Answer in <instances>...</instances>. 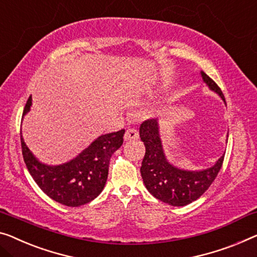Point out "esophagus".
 <instances>
[{"label":"esophagus","mask_w":257,"mask_h":257,"mask_svg":"<svg viewBox=\"0 0 257 257\" xmlns=\"http://www.w3.org/2000/svg\"><path fill=\"white\" fill-rule=\"evenodd\" d=\"M139 139V132L136 129H127L124 134V141H133Z\"/></svg>","instance_id":"esophagus-1"}]
</instances>
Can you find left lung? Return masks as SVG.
<instances>
[{"instance_id":"obj_1","label":"left lung","mask_w":257,"mask_h":257,"mask_svg":"<svg viewBox=\"0 0 257 257\" xmlns=\"http://www.w3.org/2000/svg\"><path fill=\"white\" fill-rule=\"evenodd\" d=\"M200 74L206 86L225 102L223 92L217 84L203 71ZM140 137L145 145V156L141 166L144 186L152 196L172 206H185L196 201L213 182L223 164L224 155L212 166L203 170H185L173 165L164 151L157 118L141 124Z\"/></svg>"}]
</instances>
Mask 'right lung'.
<instances>
[{
    "instance_id": "right-lung-1",
    "label": "right lung",
    "mask_w": 257,
    "mask_h": 257,
    "mask_svg": "<svg viewBox=\"0 0 257 257\" xmlns=\"http://www.w3.org/2000/svg\"><path fill=\"white\" fill-rule=\"evenodd\" d=\"M32 97L26 102L23 118L30 112ZM124 129L97 137L75 158L60 165L40 162L23 139L22 151L26 167L44 193L57 203L67 206H80L99 196L108 177L110 157L123 143Z\"/></svg>"
}]
</instances>
